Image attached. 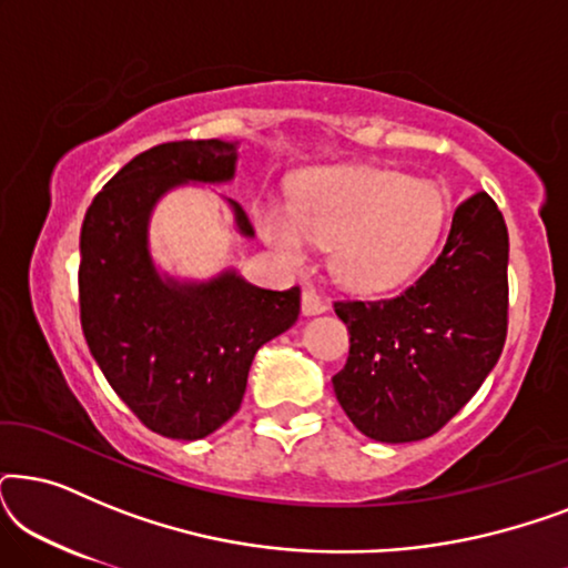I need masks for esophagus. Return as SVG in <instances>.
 I'll return each instance as SVG.
<instances>
[{
  "label": "esophagus",
  "instance_id": "1",
  "mask_svg": "<svg viewBox=\"0 0 568 568\" xmlns=\"http://www.w3.org/2000/svg\"><path fill=\"white\" fill-rule=\"evenodd\" d=\"M325 310H328V305H325V302L317 297L315 292H302V315H321V313H325Z\"/></svg>",
  "mask_w": 568,
  "mask_h": 568
}]
</instances>
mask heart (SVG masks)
<instances>
[{
    "instance_id": "1",
    "label": "heart",
    "mask_w": 568,
    "mask_h": 568,
    "mask_svg": "<svg viewBox=\"0 0 568 568\" xmlns=\"http://www.w3.org/2000/svg\"><path fill=\"white\" fill-rule=\"evenodd\" d=\"M447 193L398 170L317 168L302 178L294 204L263 209L261 235L290 263L310 245L331 247V271L352 292H385L414 276L439 243Z\"/></svg>"
}]
</instances>
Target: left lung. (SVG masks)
<instances>
[{"label":"left lung","mask_w":568,"mask_h":568,"mask_svg":"<svg viewBox=\"0 0 568 568\" xmlns=\"http://www.w3.org/2000/svg\"><path fill=\"white\" fill-rule=\"evenodd\" d=\"M509 235L488 193L457 206L426 274L393 300L336 302L348 328L333 393L369 439L432 437L499 362L507 338Z\"/></svg>","instance_id":"8db88e82"}]
</instances>
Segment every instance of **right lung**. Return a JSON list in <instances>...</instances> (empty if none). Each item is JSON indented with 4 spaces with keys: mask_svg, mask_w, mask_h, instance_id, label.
I'll list each match as a JSON object with an SVG mask.
<instances>
[{
    "mask_svg": "<svg viewBox=\"0 0 568 568\" xmlns=\"http://www.w3.org/2000/svg\"><path fill=\"white\" fill-rule=\"evenodd\" d=\"M240 142H168L136 154L92 199L80 232V317L92 359L152 432L204 439L235 416L253 356L297 323L300 290H261L235 268L204 282L158 268L150 222L178 185L230 183ZM235 230L255 232L227 199Z\"/></svg>",
    "mask_w": 568,
    "mask_h": 568,
    "instance_id": "1",
    "label": "right lung"
}]
</instances>
